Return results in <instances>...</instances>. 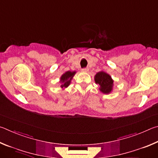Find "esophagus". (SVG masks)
<instances>
[{
  "instance_id": "obj_1",
  "label": "esophagus",
  "mask_w": 158,
  "mask_h": 158,
  "mask_svg": "<svg viewBox=\"0 0 158 158\" xmlns=\"http://www.w3.org/2000/svg\"><path fill=\"white\" fill-rule=\"evenodd\" d=\"M81 70L83 72H88V71H89V68H84L81 69Z\"/></svg>"
}]
</instances>
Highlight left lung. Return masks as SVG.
I'll return each mask as SVG.
<instances>
[{"instance_id":"8db88e82","label":"left lung","mask_w":158,"mask_h":158,"mask_svg":"<svg viewBox=\"0 0 158 158\" xmlns=\"http://www.w3.org/2000/svg\"><path fill=\"white\" fill-rule=\"evenodd\" d=\"M95 81L96 84L100 85V89L102 93L107 94L111 91L114 81L108 74L99 72L95 76Z\"/></svg>"}]
</instances>
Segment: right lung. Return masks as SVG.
<instances>
[{"instance_id": "add662e5", "label": "right lung", "mask_w": 158, "mask_h": 158, "mask_svg": "<svg viewBox=\"0 0 158 158\" xmlns=\"http://www.w3.org/2000/svg\"><path fill=\"white\" fill-rule=\"evenodd\" d=\"M74 74H75V72H73V73H72V72L69 71L66 72L65 74H63L60 78L61 82L63 83V84L61 85L60 86L62 88L68 87L69 84H70V81L72 79H73Z\"/></svg>"}]
</instances>
